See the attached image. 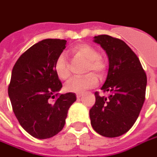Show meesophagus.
Returning a JSON list of instances; mask_svg holds the SVG:
<instances>
[{
    "label": "esophagus",
    "mask_w": 157,
    "mask_h": 157,
    "mask_svg": "<svg viewBox=\"0 0 157 157\" xmlns=\"http://www.w3.org/2000/svg\"><path fill=\"white\" fill-rule=\"evenodd\" d=\"M82 93H80V92H79V93H76V98H80L82 97Z\"/></svg>",
    "instance_id": "34e87169"
}]
</instances>
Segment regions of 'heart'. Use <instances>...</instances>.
<instances>
[{"mask_svg":"<svg viewBox=\"0 0 157 157\" xmlns=\"http://www.w3.org/2000/svg\"><path fill=\"white\" fill-rule=\"evenodd\" d=\"M73 55L86 59L87 65L86 66V73H89L83 77L72 79L65 86V89L71 92H82L89 88H92L98 83L97 75L90 72L94 71L100 76L104 75L106 71L105 61L99 56L98 50L94 47L86 44H82L74 46L71 48ZM55 72L59 78L63 81H67L71 76L68 61L65 54H60L56 59L55 64Z\"/></svg>","mask_w":157,"mask_h":157,"instance_id":"obj_1","label":"heart"}]
</instances>
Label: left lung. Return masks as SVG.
Segmentation results:
<instances>
[{
    "mask_svg": "<svg viewBox=\"0 0 157 157\" xmlns=\"http://www.w3.org/2000/svg\"><path fill=\"white\" fill-rule=\"evenodd\" d=\"M109 58V72L103 92H95L96 102L90 109L93 129L99 135L113 138L128 132L138 118L145 98L147 78L140 59L123 40L109 35L94 37Z\"/></svg>",
    "mask_w": 157,
    "mask_h": 157,
    "instance_id": "8db88e82",
    "label": "left lung"
}]
</instances>
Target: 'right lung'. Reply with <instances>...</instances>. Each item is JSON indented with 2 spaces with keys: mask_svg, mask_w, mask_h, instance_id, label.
I'll use <instances>...</instances> for the list:
<instances>
[{
  "mask_svg": "<svg viewBox=\"0 0 157 157\" xmlns=\"http://www.w3.org/2000/svg\"><path fill=\"white\" fill-rule=\"evenodd\" d=\"M65 39H47L33 44L16 62L8 86L12 109L22 128L34 138H51L62 130L75 93L61 94L55 72L56 59L65 48Z\"/></svg>",
  "mask_w": 157,
  "mask_h": 157,
  "instance_id": "add662e5",
  "label": "right lung"
}]
</instances>
